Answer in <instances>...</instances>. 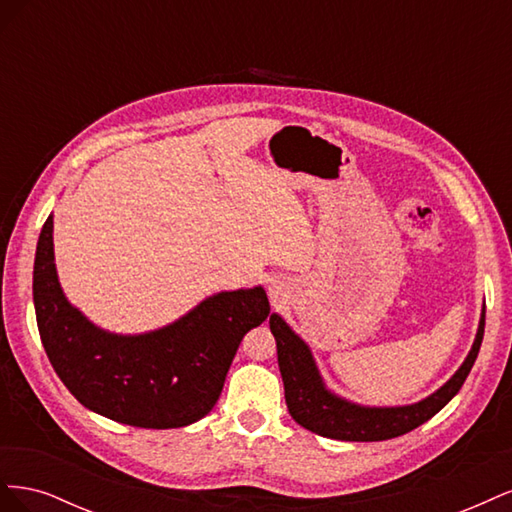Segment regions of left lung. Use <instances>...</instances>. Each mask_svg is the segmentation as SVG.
I'll return each instance as SVG.
<instances>
[{
	"label": "left lung",
	"instance_id": "obj_1",
	"mask_svg": "<svg viewBox=\"0 0 512 512\" xmlns=\"http://www.w3.org/2000/svg\"><path fill=\"white\" fill-rule=\"evenodd\" d=\"M269 327L277 344V363H280L284 395L290 416L301 427L318 436L344 442H378L391 440L427 423L451 401L466 382L476 361L485 335V305L480 312L478 331L466 361L455 371L453 378L442 384L436 393L410 406L369 408L335 395L324 384L312 350L294 333L280 314H271Z\"/></svg>",
	"mask_w": 512,
	"mask_h": 512
}]
</instances>
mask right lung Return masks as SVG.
Returning <instances> with one entry per match:
<instances>
[{"mask_svg":"<svg viewBox=\"0 0 512 512\" xmlns=\"http://www.w3.org/2000/svg\"><path fill=\"white\" fill-rule=\"evenodd\" d=\"M34 307L42 346L66 389L111 421L173 429L207 416L243 335L267 320L262 286L218 292L162 329L119 335L96 327L61 290L53 215L34 260Z\"/></svg>","mask_w":512,"mask_h":512,"instance_id":"obj_1","label":"right lung"}]
</instances>
